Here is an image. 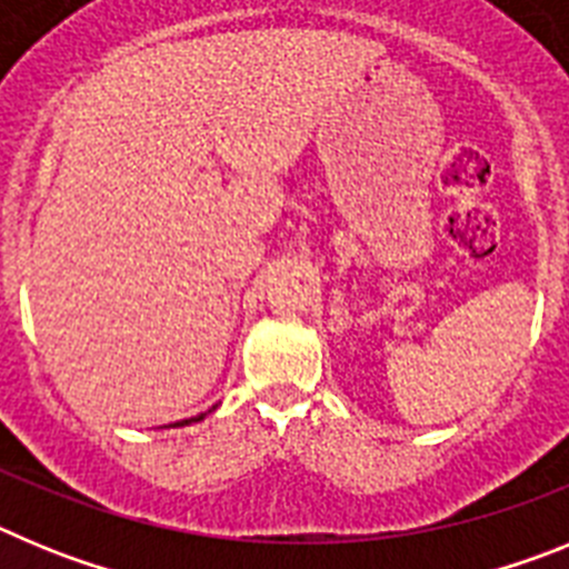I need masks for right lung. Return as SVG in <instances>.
Here are the masks:
<instances>
[{
  "label": "right lung",
  "mask_w": 569,
  "mask_h": 569,
  "mask_svg": "<svg viewBox=\"0 0 569 569\" xmlns=\"http://www.w3.org/2000/svg\"><path fill=\"white\" fill-rule=\"evenodd\" d=\"M199 419H204V416H196V419H184V421H176V425H190V421H199Z\"/></svg>",
  "instance_id": "1"
}]
</instances>
